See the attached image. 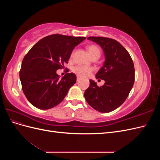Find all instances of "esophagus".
Masks as SVG:
<instances>
[{"label": "esophagus", "instance_id": "esophagus-1", "mask_svg": "<svg viewBox=\"0 0 160 160\" xmlns=\"http://www.w3.org/2000/svg\"><path fill=\"white\" fill-rule=\"evenodd\" d=\"M80 79H81L80 77H78V76H77V81H79Z\"/></svg>", "mask_w": 160, "mask_h": 160}]
</instances>
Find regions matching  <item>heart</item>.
<instances>
[{
    "instance_id": "heart-1",
    "label": "heart",
    "mask_w": 160,
    "mask_h": 160,
    "mask_svg": "<svg viewBox=\"0 0 160 160\" xmlns=\"http://www.w3.org/2000/svg\"><path fill=\"white\" fill-rule=\"evenodd\" d=\"M87 50H88L91 58L99 57L101 55L100 49L98 46L95 45H89L87 47ZM72 54L73 53H72L71 55H72ZM72 71L78 77L85 78V77H88L91 75L92 72H93V69L91 68V67L77 65L72 68Z\"/></svg>"
}]
</instances>
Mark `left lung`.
Segmentation results:
<instances>
[{"instance_id": "obj_1", "label": "left lung", "mask_w": 160, "mask_h": 160, "mask_svg": "<svg viewBox=\"0 0 160 160\" xmlns=\"http://www.w3.org/2000/svg\"><path fill=\"white\" fill-rule=\"evenodd\" d=\"M99 45L105 56L103 66L96 78L105 81L99 87L93 80L85 91L87 102L95 110L108 113L123 104L132 90L135 81L133 60L128 51L115 39L102 37L88 38Z\"/></svg>"}]
</instances>
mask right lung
Returning a JSON list of instances; mask_svg holds the SVG:
<instances>
[{
  "label": "right lung",
  "mask_w": 160,
  "mask_h": 160,
  "mask_svg": "<svg viewBox=\"0 0 160 160\" xmlns=\"http://www.w3.org/2000/svg\"><path fill=\"white\" fill-rule=\"evenodd\" d=\"M85 39L55 34L42 38L27 53L19 76L23 93L33 106L49 109L64 99L77 77L71 72L60 79L56 71L64 68L75 47Z\"/></svg>",
  "instance_id": "right-lung-1"
}]
</instances>
